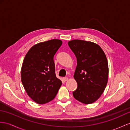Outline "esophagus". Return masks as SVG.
<instances>
[{"instance_id":"obj_1","label":"esophagus","mask_w":130,"mask_h":130,"mask_svg":"<svg viewBox=\"0 0 130 130\" xmlns=\"http://www.w3.org/2000/svg\"><path fill=\"white\" fill-rule=\"evenodd\" d=\"M68 80V78L67 77H64V78H63V80L64 82H66V81H67Z\"/></svg>"}]
</instances>
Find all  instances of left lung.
<instances>
[{"label": "left lung", "instance_id": "left-lung-1", "mask_svg": "<svg viewBox=\"0 0 130 130\" xmlns=\"http://www.w3.org/2000/svg\"><path fill=\"white\" fill-rule=\"evenodd\" d=\"M68 44L77 59L74 78L78 87L73 95L82 103L92 104L102 95L107 83L106 55L98 44L90 41L73 40Z\"/></svg>", "mask_w": 130, "mask_h": 130}]
</instances>
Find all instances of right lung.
<instances>
[{
    "mask_svg": "<svg viewBox=\"0 0 130 130\" xmlns=\"http://www.w3.org/2000/svg\"><path fill=\"white\" fill-rule=\"evenodd\" d=\"M62 41L52 39L33 46L25 56L21 79L27 95L35 102L44 104L55 98L62 85L56 77L53 57Z\"/></svg>",
    "mask_w": 130,
    "mask_h": 130,
    "instance_id": "obj_1",
    "label": "right lung"
}]
</instances>
